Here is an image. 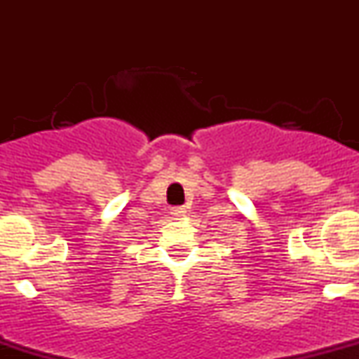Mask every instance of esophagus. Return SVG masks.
<instances>
[{"label":"esophagus","mask_w":359,"mask_h":359,"mask_svg":"<svg viewBox=\"0 0 359 359\" xmlns=\"http://www.w3.org/2000/svg\"><path fill=\"white\" fill-rule=\"evenodd\" d=\"M170 214L174 217H182L185 214V208H182V205H174V208L170 209Z\"/></svg>","instance_id":"esophagus-1"}]
</instances>
